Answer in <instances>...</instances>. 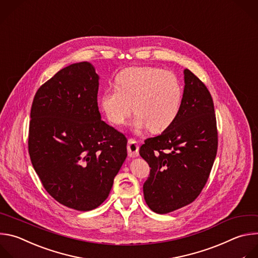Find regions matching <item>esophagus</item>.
I'll return each mask as SVG.
<instances>
[{"label": "esophagus", "mask_w": 258, "mask_h": 258, "mask_svg": "<svg viewBox=\"0 0 258 258\" xmlns=\"http://www.w3.org/2000/svg\"><path fill=\"white\" fill-rule=\"evenodd\" d=\"M127 149H128V156L129 157H132V158L138 157V154H139V144H138V142L135 139L130 138L128 140Z\"/></svg>", "instance_id": "1"}]
</instances>
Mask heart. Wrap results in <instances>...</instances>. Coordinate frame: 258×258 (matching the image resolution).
<instances>
[{"label": "heart", "mask_w": 258, "mask_h": 258, "mask_svg": "<svg viewBox=\"0 0 258 258\" xmlns=\"http://www.w3.org/2000/svg\"><path fill=\"white\" fill-rule=\"evenodd\" d=\"M116 87L106 89L100 96V107L108 120L122 125L136 115L133 126L149 132L166 130L177 118L183 96L177 76L156 67H130L115 79Z\"/></svg>", "instance_id": "obj_1"}]
</instances>
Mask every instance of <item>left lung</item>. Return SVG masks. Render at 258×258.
I'll return each instance as SVG.
<instances>
[{"instance_id":"1","label":"left lung","mask_w":258,"mask_h":258,"mask_svg":"<svg viewBox=\"0 0 258 258\" xmlns=\"http://www.w3.org/2000/svg\"><path fill=\"white\" fill-rule=\"evenodd\" d=\"M185 87L176 120L145 139L140 156L150 172L143 184L148 208L168 214L192 203L208 182L218 151L214 100L205 84L184 70Z\"/></svg>"}]
</instances>
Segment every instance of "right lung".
Wrapping results in <instances>:
<instances>
[{"instance_id": "obj_1", "label": "right lung", "mask_w": 258, "mask_h": 258, "mask_svg": "<svg viewBox=\"0 0 258 258\" xmlns=\"http://www.w3.org/2000/svg\"><path fill=\"white\" fill-rule=\"evenodd\" d=\"M98 75L72 64L43 83L30 111L28 152L46 192L87 212L104 202L127 157V138L100 119Z\"/></svg>"}]
</instances>
